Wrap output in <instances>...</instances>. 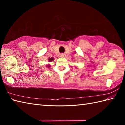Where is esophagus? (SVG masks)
Segmentation results:
<instances>
[{
  "mask_svg": "<svg viewBox=\"0 0 125 125\" xmlns=\"http://www.w3.org/2000/svg\"><path fill=\"white\" fill-rule=\"evenodd\" d=\"M60 56L61 57H65V54H64V53H61V54H60Z\"/></svg>",
  "mask_w": 125,
  "mask_h": 125,
  "instance_id": "1",
  "label": "esophagus"
}]
</instances>
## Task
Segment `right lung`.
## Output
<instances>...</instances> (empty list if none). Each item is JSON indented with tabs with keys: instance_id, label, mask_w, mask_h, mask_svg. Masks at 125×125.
Returning <instances> with one entry per match:
<instances>
[{
	"instance_id": "obj_1",
	"label": "right lung",
	"mask_w": 125,
	"mask_h": 125,
	"mask_svg": "<svg viewBox=\"0 0 125 125\" xmlns=\"http://www.w3.org/2000/svg\"><path fill=\"white\" fill-rule=\"evenodd\" d=\"M48 60H49L50 62H51L52 61H53V58H52H52H49V59H48ZM49 66H50V65H48L47 67H49Z\"/></svg>"
}]
</instances>
